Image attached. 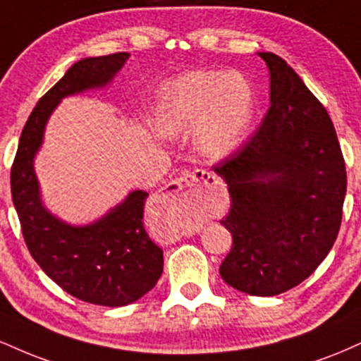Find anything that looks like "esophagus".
Wrapping results in <instances>:
<instances>
[{"instance_id": "esophagus-1", "label": "esophagus", "mask_w": 361, "mask_h": 361, "mask_svg": "<svg viewBox=\"0 0 361 361\" xmlns=\"http://www.w3.org/2000/svg\"><path fill=\"white\" fill-rule=\"evenodd\" d=\"M197 183H204L207 188L214 186L217 183L215 176L212 173L204 171V169H195V171H183L180 176H176L171 183L166 185V188H163V192L159 193L156 204L161 209H166L168 205H171L176 200V195L183 190H192Z\"/></svg>"}]
</instances>
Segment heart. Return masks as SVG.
I'll return each mask as SVG.
<instances>
[{"label":"heart","instance_id":"heart-1","mask_svg":"<svg viewBox=\"0 0 361 361\" xmlns=\"http://www.w3.org/2000/svg\"><path fill=\"white\" fill-rule=\"evenodd\" d=\"M250 118V91L244 82L227 73L193 71L161 90L156 123L163 135H180L198 128L202 154L221 159L241 142Z\"/></svg>","mask_w":361,"mask_h":361}]
</instances>
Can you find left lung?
Returning <instances> with one entry per match:
<instances>
[{
    "instance_id": "left-lung-1",
    "label": "left lung",
    "mask_w": 361,
    "mask_h": 361,
    "mask_svg": "<svg viewBox=\"0 0 361 361\" xmlns=\"http://www.w3.org/2000/svg\"><path fill=\"white\" fill-rule=\"evenodd\" d=\"M259 57L270 69V110L250 140L212 169L231 195L221 224L233 247L221 276L244 293L271 297L302 283L333 247L346 168L322 103L281 57Z\"/></svg>"
}]
</instances>
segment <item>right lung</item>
<instances>
[{
	"mask_svg": "<svg viewBox=\"0 0 361 361\" xmlns=\"http://www.w3.org/2000/svg\"><path fill=\"white\" fill-rule=\"evenodd\" d=\"M128 56L117 52L86 57L68 69L32 110L10 176L11 198L32 258L73 297L106 307L140 299L163 273V250L149 238L142 221L149 193L135 190L100 221L69 226L42 205L34 157L42 144L45 123L62 98L109 85Z\"/></svg>",
	"mask_w": 361,
	"mask_h": 361,
	"instance_id": "obj_1",
	"label": "right lung"
}]
</instances>
